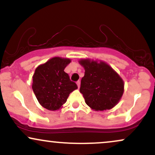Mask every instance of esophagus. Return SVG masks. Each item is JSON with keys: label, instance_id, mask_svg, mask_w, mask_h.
Instances as JSON below:
<instances>
[{"label": "esophagus", "instance_id": "esophagus-1", "mask_svg": "<svg viewBox=\"0 0 155 155\" xmlns=\"http://www.w3.org/2000/svg\"><path fill=\"white\" fill-rule=\"evenodd\" d=\"M76 84H77L78 88H79V87H80V84H81V82H80V81H76Z\"/></svg>", "mask_w": 155, "mask_h": 155}]
</instances>
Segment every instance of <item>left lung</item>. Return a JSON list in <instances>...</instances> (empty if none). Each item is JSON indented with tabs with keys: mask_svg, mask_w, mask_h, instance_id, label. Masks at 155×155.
I'll use <instances>...</instances> for the list:
<instances>
[{
	"mask_svg": "<svg viewBox=\"0 0 155 155\" xmlns=\"http://www.w3.org/2000/svg\"><path fill=\"white\" fill-rule=\"evenodd\" d=\"M79 63L85 71L80 92L87 105L97 111L114 107L124 92V84L120 76L101 60L81 59Z\"/></svg>",
	"mask_w": 155,
	"mask_h": 155,
	"instance_id": "1",
	"label": "left lung"
}]
</instances>
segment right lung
Here are the masks:
<instances>
[{"label":"right lung","instance_id":"add662e5","mask_svg":"<svg viewBox=\"0 0 155 155\" xmlns=\"http://www.w3.org/2000/svg\"><path fill=\"white\" fill-rule=\"evenodd\" d=\"M71 62L68 58L54 57L35 68L32 88L39 104L50 111L60 109L71 92L77 89L64 71Z\"/></svg>","mask_w":155,"mask_h":155}]
</instances>
